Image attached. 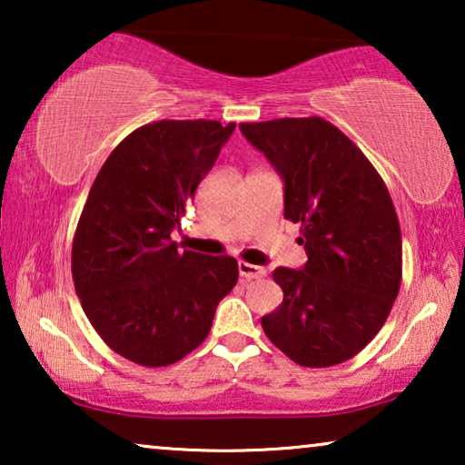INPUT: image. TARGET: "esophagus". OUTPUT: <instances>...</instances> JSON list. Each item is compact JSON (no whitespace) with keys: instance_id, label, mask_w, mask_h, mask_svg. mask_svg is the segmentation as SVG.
Here are the masks:
<instances>
[{"instance_id":"obj_1","label":"esophagus","mask_w":465,"mask_h":465,"mask_svg":"<svg viewBox=\"0 0 465 465\" xmlns=\"http://www.w3.org/2000/svg\"><path fill=\"white\" fill-rule=\"evenodd\" d=\"M239 275H241V279H245V282H250V279L264 277L266 275V269H264V266L239 262Z\"/></svg>"}]
</instances>
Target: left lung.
<instances>
[{
  "label": "left lung",
  "mask_w": 465,
  "mask_h": 465,
  "mask_svg": "<svg viewBox=\"0 0 465 465\" xmlns=\"http://www.w3.org/2000/svg\"><path fill=\"white\" fill-rule=\"evenodd\" d=\"M283 180V215L301 224L307 262L272 271L283 302L262 317L275 347L309 368L341 364L371 342L402 279L396 209L377 169L323 118L239 124Z\"/></svg>",
  "instance_id": "left-lung-1"
}]
</instances>
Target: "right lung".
Listing matches in <instances>:
<instances>
[{
    "label": "right lung",
    "mask_w": 465,
    "mask_h": 465,
    "mask_svg": "<svg viewBox=\"0 0 465 465\" xmlns=\"http://www.w3.org/2000/svg\"><path fill=\"white\" fill-rule=\"evenodd\" d=\"M234 123L158 120L107 156L75 228L72 272L101 339L142 366H169L207 339L237 260L177 250L171 232Z\"/></svg>",
    "instance_id": "1"
}]
</instances>
